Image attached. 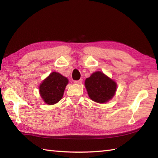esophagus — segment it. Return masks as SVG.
Here are the masks:
<instances>
[{
    "label": "esophagus",
    "instance_id": "obj_1",
    "mask_svg": "<svg viewBox=\"0 0 158 158\" xmlns=\"http://www.w3.org/2000/svg\"><path fill=\"white\" fill-rule=\"evenodd\" d=\"M83 82V79H80L79 80H77V81H75L74 83H76V84H81Z\"/></svg>",
    "mask_w": 158,
    "mask_h": 158
}]
</instances>
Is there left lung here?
<instances>
[{
	"label": "left lung",
	"instance_id": "left-lung-1",
	"mask_svg": "<svg viewBox=\"0 0 158 158\" xmlns=\"http://www.w3.org/2000/svg\"><path fill=\"white\" fill-rule=\"evenodd\" d=\"M85 86L90 99L98 103L108 102L117 89V83L100 71L94 73L87 78Z\"/></svg>",
	"mask_w": 158,
	"mask_h": 158
}]
</instances>
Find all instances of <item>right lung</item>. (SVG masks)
Masks as SVG:
<instances>
[{
  "instance_id": "1",
  "label": "right lung",
  "mask_w": 158,
  "mask_h": 158,
  "mask_svg": "<svg viewBox=\"0 0 158 158\" xmlns=\"http://www.w3.org/2000/svg\"><path fill=\"white\" fill-rule=\"evenodd\" d=\"M69 80L61 74L53 72L39 86V92L42 99L48 105H54L62 99Z\"/></svg>"
}]
</instances>
